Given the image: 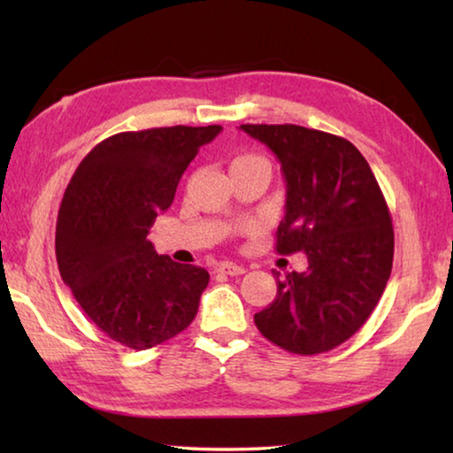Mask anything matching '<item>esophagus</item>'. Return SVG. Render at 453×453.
Here are the masks:
<instances>
[{"mask_svg": "<svg viewBox=\"0 0 453 453\" xmlns=\"http://www.w3.org/2000/svg\"><path fill=\"white\" fill-rule=\"evenodd\" d=\"M218 272L226 273V275H242L245 270H243L242 265H237V264H232V262H224V264H219Z\"/></svg>", "mask_w": 453, "mask_h": 453, "instance_id": "obj_1", "label": "esophagus"}]
</instances>
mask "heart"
Segmentation results:
<instances>
[{
  "label": "heart",
  "instance_id": "b5f03b06",
  "mask_svg": "<svg viewBox=\"0 0 453 453\" xmlns=\"http://www.w3.org/2000/svg\"><path fill=\"white\" fill-rule=\"evenodd\" d=\"M254 162H265V159L262 156H256V153H248V156H240L237 159H234L232 165H237V164H254Z\"/></svg>",
  "mask_w": 453,
  "mask_h": 453
}]
</instances>
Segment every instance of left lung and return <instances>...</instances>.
I'll use <instances>...</instances> for the list:
<instances>
[{
    "mask_svg": "<svg viewBox=\"0 0 453 453\" xmlns=\"http://www.w3.org/2000/svg\"><path fill=\"white\" fill-rule=\"evenodd\" d=\"M265 143L286 175V216L275 251H303L308 270L280 278L275 300L254 316L264 337L300 356L342 346L386 289L394 227L375 175L354 143L294 124H243Z\"/></svg>",
    "mask_w": 453,
    "mask_h": 453,
    "instance_id": "1",
    "label": "left lung"
}]
</instances>
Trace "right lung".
Listing matches in <instances>:
<instances>
[{"label":"right lung","mask_w":453,"mask_h":453,"mask_svg":"<svg viewBox=\"0 0 453 453\" xmlns=\"http://www.w3.org/2000/svg\"><path fill=\"white\" fill-rule=\"evenodd\" d=\"M221 126L151 127L99 142L67 183L56 226L58 267L86 316L132 349L172 340L194 321L210 273L157 256V213Z\"/></svg>","instance_id":"1"}]
</instances>
